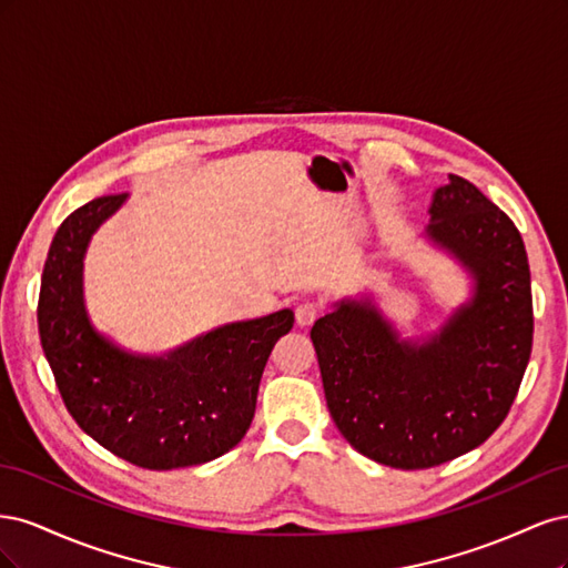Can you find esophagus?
I'll list each match as a JSON object with an SVG mask.
<instances>
[{
    "label": "esophagus",
    "instance_id": "1",
    "mask_svg": "<svg viewBox=\"0 0 568 568\" xmlns=\"http://www.w3.org/2000/svg\"><path fill=\"white\" fill-rule=\"evenodd\" d=\"M320 313H322V305L317 301H311V298L301 301L296 305V322H298V326H307L320 317Z\"/></svg>",
    "mask_w": 568,
    "mask_h": 568
}]
</instances>
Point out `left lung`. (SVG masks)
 Masks as SVG:
<instances>
[{"instance_id": "8db88e82", "label": "left lung", "mask_w": 568, "mask_h": 568, "mask_svg": "<svg viewBox=\"0 0 568 568\" xmlns=\"http://www.w3.org/2000/svg\"><path fill=\"white\" fill-rule=\"evenodd\" d=\"M428 213V236L474 274L471 303L422 346L395 338L369 301L341 303L311 332L343 438L407 471L488 440L509 415L532 346L530 270L509 215L459 175L436 189Z\"/></svg>"}]
</instances>
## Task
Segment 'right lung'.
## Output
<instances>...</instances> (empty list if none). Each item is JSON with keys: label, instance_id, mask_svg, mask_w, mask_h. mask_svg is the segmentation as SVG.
Masks as SVG:
<instances>
[{"label": "right lung", "instance_id": "right-lung-1", "mask_svg": "<svg viewBox=\"0 0 568 568\" xmlns=\"http://www.w3.org/2000/svg\"><path fill=\"white\" fill-rule=\"evenodd\" d=\"M125 196L84 203L57 230L38 303L42 348L84 434L142 469L194 467L246 436L265 363L294 326V313L227 324L168 357H134L111 346L84 313L82 255Z\"/></svg>", "mask_w": 568, "mask_h": 568}]
</instances>
